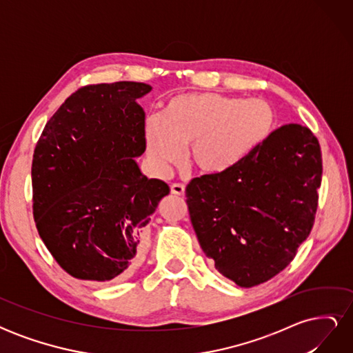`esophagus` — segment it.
<instances>
[{
	"instance_id": "obj_1",
	"label": "esophagus",
	"mask_w": 353,
	"mask_h": 353,
	"mask_svg": "<svg viewBox=\"0 0 353 353\" xmlns=\"http://www.w3.org/2000/svg\"><path fill=\"white\" fill-rule=\"evenodd\" d=\"M170 193L175 196H184L185 185L184 184H172L170 185Z\"/></svg>"
}]
</instances>
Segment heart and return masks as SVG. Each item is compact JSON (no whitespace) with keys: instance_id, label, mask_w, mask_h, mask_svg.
<instances>
[{"instance_id":"obj_1","label":"heart","mask_w":353,"mask_h":353,"mask_svg":"<svg viewBox=\"0 0 353 353\" xmlns=\"http://www.w3.org/2000/svg\"><path fill=\"white\" fill-rule=\"evenodd\" d=\"M276 113L261 99L218 92L174 95L162 113L145 117L144 141L157 172L188 159L201 172L219 175L240 166L275 131Z\"/></svg>"}]
</instances>
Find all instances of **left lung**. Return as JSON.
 I'll list each match as a JSON object with an SVG mask.
<instances>
[{
	"mask_svg": "<svg viewBox=\"0 0 353 353\" xmlns=\"http://www.w3.org/2000/svg\"><path fill=\"white\" fill-rule=\"evenodd\" d=\"M321 176V148L311 130L279 128L236 169L187 185L200 248L240 287L271 280L312 230Z\"/></svg>",
	"mask_w": 353,
	"mask_h": 353,
	"instance_id": "1",
	"label": "left lung"
}]
</instances>
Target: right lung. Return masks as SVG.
<instances>
[{"label":"right lung","mask_w":353,"mask_h":353,"mask_svg":"<svg viewBox=\"0 0 353 353\" xmlns=\"http://www.w3.org/2000/svg\"><path fill=\"white\" fill-rule=\"evenodd\" d=\"M143 82L87 85L47 122L32 160L34 218L52 258L78 280H122L169 185L141 174Z\"/></svg>","instance_id":"obj_1"}]
</instances>
